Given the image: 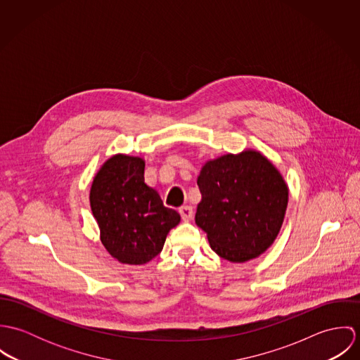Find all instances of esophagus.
<instances>
[{"instance_id":"obj_1","label":"esophagus","mask_w":360,"mask_h":360,"mask_svg":"<svg viewBox=\"0 0 360 360\" xmlns=\"http://www.w3.org/2000/svg\"><path fill=\"white\" fill-rule=\"evenodd\" d=\"M179 212H180V214H181V219H183L184 221H190V220L193 219L194 210H193V207H191V206H181V207L179 209Z\"/></svg>"}]
</instances>
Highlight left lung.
I'll list each match as a JSON object with an SVG mask.
<instances>
[{"mask_svg":"<svg viewBox=\"0 0 360 360\" xmlns=\"http://www.w3.org/2000/svg\"><path fill=\"white\" fill-rule=\"evenodd\" d=\"M195 223L223 259L244 263L277 238L288 205V186L260 151L244 150L206 160L198 176Z\"/></svg>","mask_w":360,"mask_h":360,"instance_id":"obj_1","label":"left lung"}]
</instances>
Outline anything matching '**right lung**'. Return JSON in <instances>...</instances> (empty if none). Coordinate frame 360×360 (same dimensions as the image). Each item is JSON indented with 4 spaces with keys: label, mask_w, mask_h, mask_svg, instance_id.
I'll list each match as a JSON object with an SVG mask.
<instances>
[{
    "label": "right lung",
    "mask_w": 360,
    "mask_h": 360,
    "mask_svg": "<svg viewBox=\"0 0 360 360\" xmlns=\"http://www.w3.org/2000/svg\"><path fill=\"white\" fill-rule=\"evenodd\" d=\"M144 169L140 156L113 155L103 162L90 188L101 243L124 264L148 263L180 223V214L163 206L158 191L144 181Z\"/></svg>",
    "instance_id": "1"
}]
</instances>
